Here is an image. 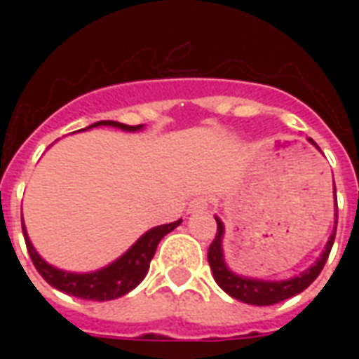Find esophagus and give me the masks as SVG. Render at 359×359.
<instances>
[{"mask_svg": "<svg viewBox=\"0 0 359 359\" xmlns=\"http://www.w3.org/2000/svg\"><path fill=\"white\" fill-rule=\"evenodd\" d=\"M207 207H208V197L197 196L190 201V207H188V210H190V212H196V210H205Z\"/></svg>", "mask_w": 359, "mask_h": 359, "instance_id": "esophagus-1", "label": "esophagus"}]
</instances>
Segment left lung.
<instances>
[{
    "label": "left lung",
    "instance_id": "1",
    "mask_svg": "<svg viewBox=\"0 0 359 359\" xmlns=\"http://www.w3.org/2000/svg\"><path fill=\"white\" fill-rule=\"evenodd\" d=\"M309 141L317 147L315 141ZM335 218H337V212H335ZM216 224H218V233H216L212 244L208 248V264H210V270L214 273V279L227 294L236 298V300L244 302V304H251V306H273V304H279V302L292 298V296L300 294L302 290H306L318 278V273L328 261V255L335 240L334 229L328 244L324 248L323 255L318 257V261L307 268L306 272H302L300 276L285 279V281H264V279L242 278V276H236L235 272H231L224 261V248H222L225 227L219 218H216ZM335 224H337V219H335Z\"/></svg>",
    "mask_w": 359,
    "mask_h": 359
}]
</instances>
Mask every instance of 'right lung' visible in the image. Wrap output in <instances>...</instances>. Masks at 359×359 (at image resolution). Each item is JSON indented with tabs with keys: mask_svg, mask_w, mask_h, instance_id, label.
<instances>
[{
	"mask_svg": "<svg viewBox=\"0 0 359 359\" xmlns=\"http://www.w3.org/2000/svg\"><path fill=\"white\" fill-rule=\"evenodd\" d=\"M93 126H114V128L126 130V132H135V130L143 128V124L130 126V124L117 123V121H98V123L87 126V128H93ZM180 222L182 219H177L173 224L152 227L117 261L108 264V266L100 268L97 272L89 273L65 272V270H59V268L48 264L31 244L24 224H22V231H24L25 245H27V251H29L31 261L35 264L36 272L41 273L48 283L61 290V292H65V294L83 298V300L104 302L124 296L143 281V278L149 272V266H151L152 257L156 253L160 240L168 233H171L175 227H179Z\"/></svg>",
	"mask_w": 359,
	"mask_h": 359,
	"instance_id": "right-lung-1",
	"label": "right lung"
}]
</instances>
